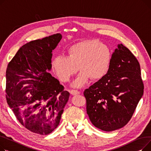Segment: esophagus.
Wrapping results in <instances>:
<instances>
[{
    "mask_svg": "<svg viewBox=\"0 0 151 151\" xmlns=\"http://www.w3.org/2000/svg\"><path fill=\"white\" fill-rule=\"evenodd\" d=\"M70 93L72 95H77V94H80V91L76 90H72L70 91Z\"/></svg>",
    "mask_w": 151,
    "mask_h": 151,
    "instance_id": "esophagus-1",
    "label": "esophagus"
}]
</instances>
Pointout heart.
Listing matches in <instances>:
<instances>
[{
	"instance_id": "obj_1",
	"label": "heart",
	"mask_w": 151,
	"mask_h": 151,
	"mask_svg": "<svg viewBox=\"0 0 151 151\" xmlns=\"http://www.w3.org/2000/svg\"><path fill=\"white\" fill-rule=\"evenodd\" d=\"M111 62L110 49L97 40H87L73 44L68 49V57L58 55L52 60V66L58 77L68 82L78 70L82 71L72 85L84 86L88 80L96 81L109 72Z\"/></svg>"
}]
</instances>
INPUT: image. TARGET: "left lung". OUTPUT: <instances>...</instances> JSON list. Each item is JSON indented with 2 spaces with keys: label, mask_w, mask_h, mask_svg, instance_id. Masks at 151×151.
Listing matches in <instances>:
<instances>
[{
  "label": "left lung",
  "mask_w": 151,
  "mask_h": 151,
  "mask_svg": "<svg viewBox=\"0 0 151 151\" xmlns=\"http://www.w3.org/2000/svg\"><path fill=\"white\" fill-rule=\"evenodd\" d=\"M143 90L138 61L128 48L118 44L108 73L83 93L91 122L106 132L122 128L131 119Z\"/></svg>",
  "instance_id": "1"
}]
</instances>
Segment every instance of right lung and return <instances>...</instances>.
Returning <instances> with one entry per match:
<instances>
[{
	"label": "right lung",
	"mask_w": 151,
	"mask_h": 151,
	"mask_svg": "<svg viewBox=\"0 0 151 151\" xmlns=\"http://www.w3.org/2000/svg\"><path fill=\"white\" fill-rule=\"evenodd\" d=\"M57 33L23 45L8 63L6 99L17 119L29 130L48 135L59 125L69 93L49 73Z\"/></svg>",
	"instance_id": "obj_1"
}]
</instances>
